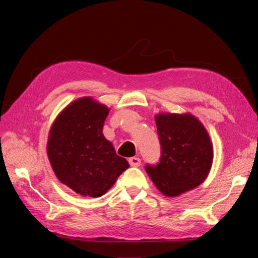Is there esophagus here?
Here are the masks:
<instances>
[{
  "label": "esophagus",
  "instance_id": "obj_1",
  "mask_svg": "<svg viewBox=\"0 0 258 258\" xmlns=\"http://www.w3.org/2000/svg\"><path fill=\"white\" fill-rule=\"evenodd\" d=\"M129 163L131 167H139L140 165H141V159H140L139 157H131V158H129Z\"/></svg>",
  "mask_w": 258,
  "mask_h": 258
}]
</instances>
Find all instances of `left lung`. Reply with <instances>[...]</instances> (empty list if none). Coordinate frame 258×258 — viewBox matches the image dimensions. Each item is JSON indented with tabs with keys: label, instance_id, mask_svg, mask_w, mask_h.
Wrapping results in <instances>:
<instances>
[{
	"label": "left lung",
	"instance_id": "obj_1",
	"mask_svg": "<svg viewBox=\"0 0 258 258\" xmlns=\"http://www.w3.org/2000/svg\"><path fill=\"white\" fill-rule=\"evenodd\" d=\"M155 120L161 156L157 165H146L145 170L165 196L176 197L207 178L213 146L204 124L189 113H162Z\"/></svg>",
	"mask_w": 258,
	"mask_h": 258
}]
</instances>
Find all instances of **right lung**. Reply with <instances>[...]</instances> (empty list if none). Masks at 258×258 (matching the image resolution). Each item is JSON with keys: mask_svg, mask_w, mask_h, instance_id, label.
<instances>
[{"mask_svg": "<svg viewBox=\"0 0 258 258\" xmlns=\"http://www.w3.org/2000/svg\"><path fill=\"white\" fill-rule=\"evenodd\" d=\"M110 110L90 97L75 100L54 119L47 155L58 179L82 196L101 197L129 168L103 136Z\"/></svg>", "mask_w": 258, "mask_h": 258, "instance_id": "right-lung-1", "label": "right lung"}]
</instances>
